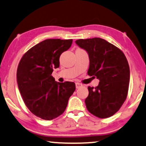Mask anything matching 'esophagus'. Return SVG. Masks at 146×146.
<instances>
[{
	"instance_id": "34e87169",
	"label": "esophagus",
	"mask_w": 146,
	"mask_h": 146,
	"mask_svg": "<svg viewBox=\"0 0 146 146\" xmlns=\"http://www.w3.org/2000/svg\"><path fill=\"white\" fill-rule=\"evenodd\" d=\"M82 84H81V83H75V86H76V88L77 89H79V87H81V86H82Z\"/></svg>"
}]
</instances>
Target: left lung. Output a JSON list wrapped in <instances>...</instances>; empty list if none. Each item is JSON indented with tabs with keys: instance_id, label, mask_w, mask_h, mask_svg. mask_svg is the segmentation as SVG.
Here are the masks:
<instances>
[{
	"instance_id": "obj_1",
	"label": "left lung",
	"mask_w": 146,
	"mask_h": 146,
	"mask_svg": "<svg viewBox=\"0 0 146 146\" xmlns=\"http://www.w3.org/2000/svg\"><path fill=\"white\" fill-rule=\"evenodd\" d=\"M75 43L88 54V75L100 80L95 88L88 87L85 100L87 110L98 117H110L127 98L130 78L127 59L121 50L103 38L79 39Z\"/></svg>"
}]
</instances>
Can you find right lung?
<instances>
[{
  "instance_id": "obj_1",
  "label": "right lung",
  "mask_w": 146,
  "mask_h": 146,
  "mask_svg": "<svg viewBox=\"0 0 146 146\" xmlns=\"http://www.w3.org/2000/svg\"><path fill=\"white\" fill-rule=\"evenodd\" d=\"M72 42L44 40L30 48L19 62V91L29 110L42 119L51 120L61 115L75 90L73 82H57L51 75L54 68L59 67L60 56L71 47Z\"/></svg>"
}]
</instances>
